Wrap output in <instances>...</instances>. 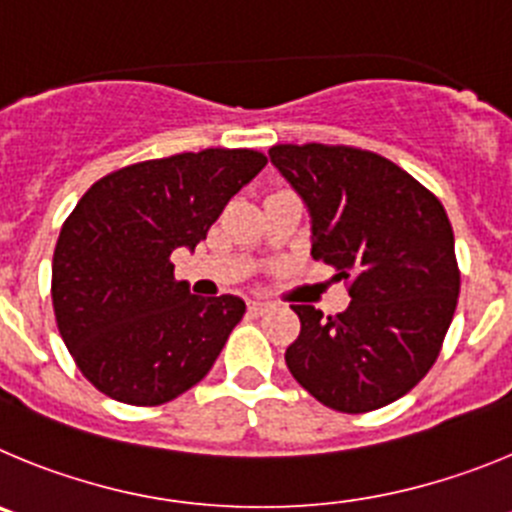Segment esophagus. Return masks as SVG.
I'll return each mask as SVG.
<instances>
[{
  "label": "esophagus",
  "mask_w": 512,
  "mask_h": 512,
  "mask_svg": "<svg viewBox=\"0 0 512 512\" xmlns=\"http://www.w3.org/2000/svg\"><path fill=\"white\" fill-rule=\"evenodd\" d=\"M273 308V303L265 301V298H255V301H250V313H255V316H262V313H267Z\"/></svg>",
  "instance_id": "obj_1"
}]
</instances>
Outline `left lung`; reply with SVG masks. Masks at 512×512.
Returning a JSON list of instances; mask_svg holds the SVG:
<instances>
[{
	"instance_id": "obj_1",
	"label": "left lung",
	"mask_w": 512,
	"mask_h": 512,
	"mask_svg": "<svg viewBox=\"0 0 512 512\" xmlns=\"http://www.w3.org/2000/svg\"><path fill=\"white\" fill-rule=\"evenodd\" d=\"M270 160L311 214V257L349 285V308L290 306L301 334L285 365L313 398L367 413L403 398L441 352L459 298L449 216L382 155L349 145H273Z\"/></svg>"
}]
</instances>
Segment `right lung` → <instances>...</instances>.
<instances>
[{
    "label": "right lung",
    "mask_w": 512,
    "mask_h": 512,
    "mask_svg": "<svg viewBox=\"0 0 512 512\" xmlns=\"http://www.w3.org/2000/svg\"><path fill=\"white\" fill-rule=\"evenodd\" d=\"M265 165L257 150L209 147L119 168L81 196L55 245L50 290L63 342L96 390L160 405L204 380L247 306L191 296L170 255L196 250Z\"/></svg>",
    "instance_id": "1"
}]
</instances>
